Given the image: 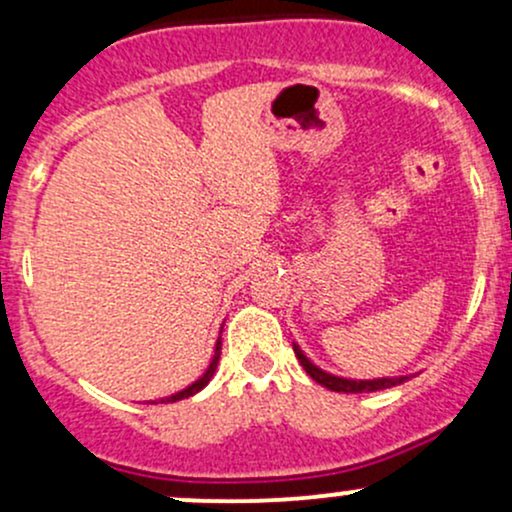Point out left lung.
Listing matches in <instances>:
<instances>
[{"mask_svg": "<svg viewBox=\"0 0 512 512\" xmlns=\"http://www.w3.org/2000/svg\"><path fill=\"white\" fill-rule=\"evenodd\" d=\"M294 352H296V357H299L301 367L306 369V374L311 376L313 381H318L320 386H325V389H330V391H338V393L384 391V389H391V386H398V384H403V381L411 379V376H381V379H345V376H335V374L323 372V369L316 367L311 359L303 355V350L299 345H296V342H294Z\"/></svg>", "mask_w": 512, "mask_h": 512, "instance_id": "obj_1", "label": "left lung"}]
</instances>
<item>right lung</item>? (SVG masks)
Instances as JSON below:
<instances>
[{"instance_id": "add662e5", "label": "right lung", "mask_w": 512, "mask_h": 512, "mask_svg": "<svg viewBox=\"0 0 512 512\" xmlns=\"http://www.w3.org/2000/svg\"><path fill=\"white\" fill-rule=\"evenodd\" d=\"M218 357H221V340L216 342V352H213V359H211L209 369H206V372L201 374L199 379L194 381V384H189L187 389H182V391L172 393V396H165V398H160V403H174V401H182V398H189V396H194V393H199L201 389H204L206 384H209V381H211V376L216 374V367H218ZM150 403H155V401H150Z\"/></svg>"}]
</instances>
